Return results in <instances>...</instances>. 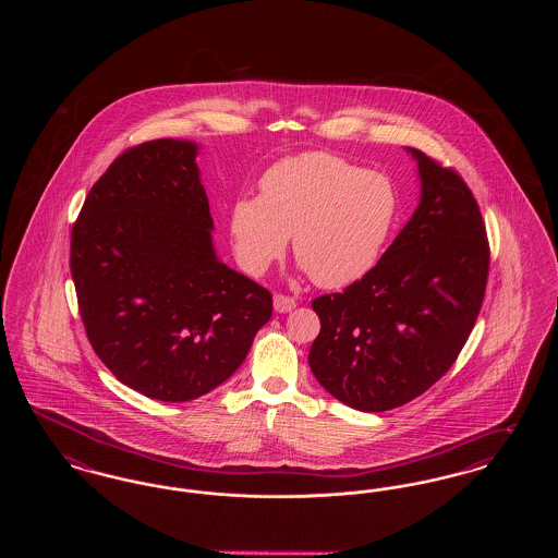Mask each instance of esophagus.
Wrapping results in <instances>:
<instances>
[{"mask_svg": "<svg viewBox=\"0 0 558 558\" xmlns=\"http://www.w3.org/2000/svg\"><path fill=\"white\" fill-rule=\"evenodd\" d=\"M294 305H296V303H294L292 296H287V294H274V310H276L278 314L291 312Z\"/></svg>", "mask_w": 558, "mask_h": 558, "instance_id": "obj_1", "label": "esophagus"}]
</instances>
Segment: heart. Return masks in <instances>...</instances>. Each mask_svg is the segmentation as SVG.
<instances>
[{"mask_svg": "<svg viewBox=\"0 0 558 558\" xmlns=\"http://www.w3.org/2000/svg\"><path fill=\"white\" fill-rule=\"evenodd\" d=\"M398 187L332 153H301L269 165L259 196L230 209V236L240 266L259 276L292 251L312 280L343 289L380 259L398 221Z\"/></svg>", "mask_w": 558, "mask_h": 558, "instance_id": "heart-1", "label": "heart"}]
</instances>
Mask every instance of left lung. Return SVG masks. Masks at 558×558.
<instances>
[{"instance_id": "1", "label": "left lung", "mask_w": 558, "mask_h": 558, "mask_svg": "<svg viewBox=\"0 0 558 558\" xmlns=\"http://www.w3.org/2000/svg\"><path fill=\"white\" fill-rule=\"evenodd\" d=\"M421 205L371 271L312 307L310 368L349 408L393 410L433 387L466 343L489 271V242L464 180L416 148Z\"/></svg>"}]
</instances>
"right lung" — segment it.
Listing matches in <instances>:
<instances>
[{
    "label": "right lung",
    "instance_id": "1",
    "mask_svg": "<svg viewBox=\"0 0 558 558\" xmlns=\"http://www.w3.org/2000/svg\"><path fill=\"white\" fill-rule=\"evenodd\" d=\"M198 146L153 140L92 186L71 232V274L96 355L123 385L190 401L239 371L271 294L213 248Z\"/></svg>",
    "mask_w": 558,
    "mask_h": 558
}]
</instances>
